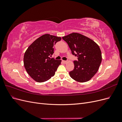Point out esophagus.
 Segmentation results:
<instances>
[{
	"label": "esophagus",
	"mask_w": 122,
	"mask_h": 122,
	"mask_svg": "<svg viewBox=\"0 0 122 122\" xmlns=\"http://www.w3.org/2000/svg\"><path fill=\"white\" fill-rule=\"evenodd\" d=\"M62 62H63L64 64H66L68 61H62Z\"/></svg>",
	"instance_id": "1"
}]
</instances>
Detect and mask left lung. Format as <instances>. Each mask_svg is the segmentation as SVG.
<instances>
[{
	"mask_svg": "<svg viewBox=\"0 0 122 122\" xmlns=\"http://www.w3.org/2000/svg\"><path fill=\"white\" fill-rule=\"evenodd\" d=\"M62 38L68 44L72 54L78 58L74 61V69L69 72L70 77L79 82L89 81L98 71L102 61L99 46L93 40L79 33L73 32Z\"/></svg>",
	"mask_w": 122,
	"mask_h": 122,
	"instance_id": "obj_1",
	"label": "left lung"
}]
</instances>
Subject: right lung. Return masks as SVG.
<instances>
[{
    "label": "right lung",
    "instance_id": "right-lung-1",
    "mask_svg": "<svg viewBox=\"0 0 122 122\" xmlns=\"http://www.w3.org/2000/svg\"><path fill=\"white\" fill-rule=\"evenodd\" d=\"M61 40V37L44 35L36 40L26 50L24 66L27 73L38 82L50 79L55 75L61 60L51 58L54 53V45Z\"/></svg>",
    "mask_w": 122,
    "mask_h": 122
}]
</instances>
